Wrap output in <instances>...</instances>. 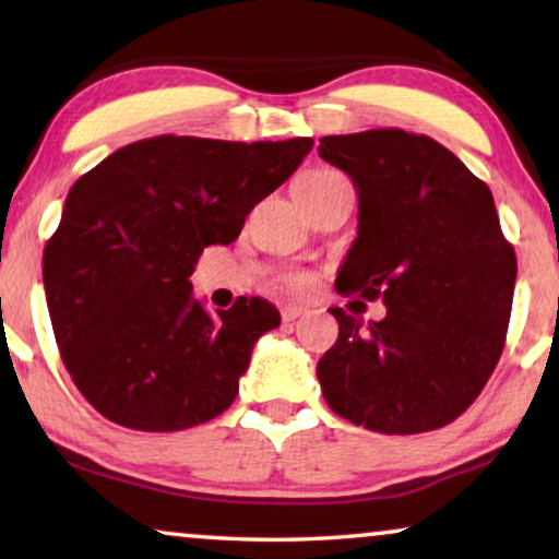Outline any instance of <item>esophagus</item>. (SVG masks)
I'll use <instances>...</instances> for the list:
<instances>
[{
    "label": "esophagus",
    "mask_w": 559,
    "mask_h": 559,
    "mask_svg": "<svg viewBox=\"0 0 559 559\" xmlns=\"http://www.w3.org/2000/svg\"><path fill=\"white\" fill-rule=\"evenodd\" d=\"M300 316H304V308H300V306H286V308H283V311H281L283 323H294L296 318H300Z\"/></svg>",
    "instance_id": "34e87169"
}]
</instances>
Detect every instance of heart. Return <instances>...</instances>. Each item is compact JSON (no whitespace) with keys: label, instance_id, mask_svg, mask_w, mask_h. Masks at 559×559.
Segmentation results:
<instances>
[{"label":"heart","instance_id":"b5f03b06","mask_svg":"<svg viewBox=\"0 0 559 559\" xmlns=\"http://www.w3.org/2000/svg\"><path fill=\"white\" fill-rule=\"evenodd\" d=\"M333 179H341V174L328 171V168H318V171L306 174L304 179H300L298 186H304V183H325V181H333Z\"/></svg>","mask_w":559,"mask_h":559}]
</instances>
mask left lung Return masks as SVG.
Wrapping results in <instances>:
<instances>
[{"label":"left lung","instance_id":"obj_1","mask_svg":"<svg viewBox=\"0 0 559 559\" xmlns=\"http://www.w3.org/2000/svg\"><path fill=\"white\" fill-rule=\"evenodd\" d=\"M323 162L358 191L341 294L383 300V321L331 308L338 341L318 360L325 403L353 425L413 436L463 415L498 366L518 259L487 183L430 136H323Z\"/></svg>","mask_w":559,"mask_h":559}]
</instances>
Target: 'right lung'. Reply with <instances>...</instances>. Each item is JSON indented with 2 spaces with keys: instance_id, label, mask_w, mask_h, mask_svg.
Instances as JSON below:
<instances>
[{
  "instance_id": "right-lung-1",
  "label": "right lung",
  "mask_w": 559,
  "mask_h": 559,
  "mask_svg": "<svg viewBox=\"0 0 559 559\" xmlns=\"http://www.w3.org/2000/svg\"><path fill=\"white\" fill-rule=\"evenodd\" d=\"M313 139L154 136L79 179L44 248V290L61 360L106 420L174 432L234 403L276 306L236 298L209 313L191 281L203 248L234 243Z\"/></svg>"
}]
</instances>
